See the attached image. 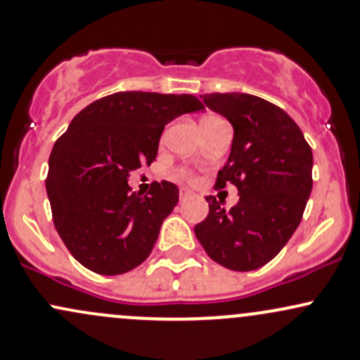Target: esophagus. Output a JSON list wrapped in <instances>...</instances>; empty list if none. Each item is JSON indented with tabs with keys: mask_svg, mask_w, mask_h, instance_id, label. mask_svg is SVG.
Returning a JSON list of instances; mask_svg holds the SVG:
<instances>
[{
	"mask_svg": "<svg viewBox=\"0 0 360 360\" xmlns=\"http://www.w3.org/2000/svg\"><path fill=\"white\" fill-rule=\"evenodd\" d=\"M191 195H192V192L188 191V188H185V187L180 188V200H187Z\"/></svg>",
	"mask_w": 360,
	"mask_h": 360,
	"instance_id": "1",
	"label": "esophagus"
}]
</instances>
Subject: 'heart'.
<instances>
[{
	"instance_id": "1",
	"label": "heart",
	"mask_w": 360,
	"mask_h": 360,
	"mask_svg": "<svg viewBox=\"0 0 360 360\" xmlns=\"http://www.w3.org/2000/svg\"><path fill=\"white\" fill-rule=\"evenodd\" d=\"M211 120H219V118H218V117H207V118L202 120V123H204V122H211ZM179 176H185V179H187V173H185V172H179Z\"/></svg>"
}]
</instances>
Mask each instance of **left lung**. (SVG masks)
<instances>
[{
	"mask_svg": "<svg viewBox=\"0 0 360 360\" xmlns=\"http://www.w3.org/2000/svg\"><path fill=\"white\" fill-rule=\"evenodd\" d=\"M202 101L233 127L230 156L214 187L230 181L240 199L226 211L206 197L210 214L195 225V237L218 264L252 271L283 249L302 219L312 191L311 146L281 108L257 96L214 92Z\"/></svg>",
	"mask_w": 360,
	"mask_h": 360,
	"instance_id": "1",
	"label": "left lung"
}]
</instances>
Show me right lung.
<instances>
[{
    "mask_svg": "<svg viewBox=\"0 0 360 360\" xmlns=\"http://www.w3.org/2000/svg\"><path fill=\"white\" fill-rule=\"evenodd\" d=\"M202 108L191 94L129 91L72 120L49 156L46 191L58 235L80 264L113 276L148 259L179 188L163 180L132 194L129 176L156 160L166 123Z\"/></svg>",
    "mask_w": 360,
    "mask_h": 360,
    "instance_id": "add662e5",
    "label": "right lung"
}]
</instances>
